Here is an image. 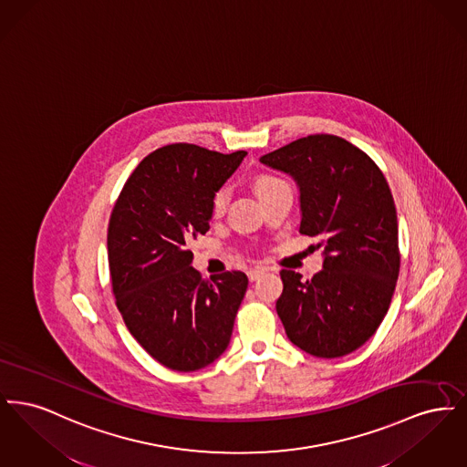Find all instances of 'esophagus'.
Listing matches in <instances>:
<instances>
[{"label":"esophagus","mask_w":467,"mask_h":467,"mask_svg":"<svg viewBox=\"0 0 467 467\" xmlns=\"http://www.w3.org/2000/svg\"><path fill=\"white\" fill-rule=\"evenodd\" d=\"M266 271H267V267H263V266L254 267V269H250V271H248V273H246V275H248V280H250V282H255V280H257V278H259V276H261V275H265V273H266Z\"/></svg>","instance_id":"34e87169"}]
</instances>
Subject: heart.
Instances as JSON below:
<instances>
[{"label": "heart", "instance_id": "heart-1", "mask_svg": "<svg viewBox=\"0 0 467 467\" xmlns=\"http://www.w3.org/2000/svg\"><path fill=\"white\" fill-rule=\"evenodd\" d=\"M284 185H285V182H282L280 178L271 177V175H261V177L255 178V182H254V189H255V194L259 196V200H263L265 196L271 194L273 191H276ZM227 198H229V194H227L225 189H221L215 194L213 204H212L213 215H223L225 204H227Z\"/></svg>", "mask_w": 467, "mask_h": 467}]
</instances>
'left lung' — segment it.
<instances>
[{"label": "left lung", "instance_id": "left-lung-1", "mask_svg": "<svg viewBox=\"0 0 467 467\" xmlns=\"http://www.w3.org/2000/svg\"><path fill=\"white\" fill-rule=\"evenodd\" d=\"M299 189V233L324 246L303 280L282 269L276 313L290 341L322 358L362 347L387 315L400 275L398 213L373 159L333 134H311L259 159Z\"/></svg>", "mask_w": 467, "mask_h": 467}]
</instances>
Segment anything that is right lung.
<instances>
[{
    "instance_id": "right-lung-1",
    "label": "right lung",
    "mask_w": 467,
    "mask_h": 467,
    "mask_svg": "<svg viewBox=\"0 0 467 467\" xmlns=\"http://www.w3.org/2000/svg\"><path fill=\"white\" fill-rule=\"evenodd\" d=\"M244 150L221 154L173 143L128 178L109 223L111 289L134 339L173 371L223 356L248 287L242 271L201 280L189 244L210 229L213 198Z\"/></svg>"
}]
</instances>
